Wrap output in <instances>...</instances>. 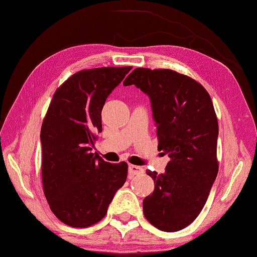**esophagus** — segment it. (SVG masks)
Returning a JSON list of instances; mask_svg holds the SVG:
<instances>
[{
	"mask_svg": "<svg viewBox=\"0 0 257 257\" xmlns=\"http://www.w3.org/2000/svg\"><path fill=\"white\" fill-rule=\"evenodd\" d=\"M144 172V169L142 167H138V165H134V164H130L129 165V173L130 175H141V173Z\"/></svg>",
	"mask_w": 257,
	"mask_h": 257,
	"instance_id": "34e87169",
	"label": "esophagus"
}]
</instances>
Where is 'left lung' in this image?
<instances>
[{"instance_id":"1","label":"left lung","mask_w":257,"mask_h":257,"mask_svg":"<svg viewBox=\"0 0 257 257\" xmlns=\"http://www.w3.org/2000/svg\"><path fill=\"white\" fill-rule=\"evenodd\" d=\"M123 85L149 95L158 149L170 158L164 173L146 171L155 188L143 201V212L155 228L179 231L203 210L219 171L212 99L199 82L170 69L137 68Z\"/></svg>"}]
</instances>
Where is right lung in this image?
<instances>
[{
  "mask_svg": "<svg viewBox=\"0 0 257 257\" xmlns=\"http://www.w3.org/2000/svg\"><path fill=\"white\" fill-rule=\"evenodd\" d=\"M132 67L76 72L53 95L41 129L43 189L51 211L73 228L90 227L105 216L128 164L108 163L92 153L102 132V108Z\"/></svg>",
  "mask_w": 257,
  "mask_h": 257,
  "instance_id": "right-lung-1",
  "label": "right lung"
}]
</instances>
